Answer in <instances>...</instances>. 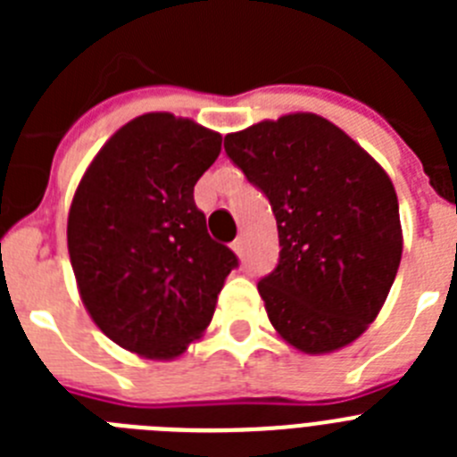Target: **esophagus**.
Returning <instances> with one entry per match:
<instances>
[{
  "label": "esophagus",
  "mask_w": 457,
  "mask_h": 457,
  "mask_svg": "<svg viewBox=\"0 0 457 457\" xmlns=\"http://www.w3.org/2000/svg\"><path fill=\"white\" fill-rule=\"evenodd\" d=\"M231 249L237 253V256H240V253L245 252V237H237V240H233Z\"/></svg>",
  "instance_id": "esophagus-1"
}]
</instances>
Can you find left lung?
I'll return each instance as SVG.
<instances>
[{
    "mask_svg": "<svg viewBox=\"0 0 457 457\" xmlns=\"http://www.w3.org/2000/svg\"><path fill=\"white\" fill-rule=\"evenodd\" d=\"M224 148L277 217L278 263L258 293L278 337L304 354L357 341L403 256L398 196L385 169L311 112L231 132Z\"/></svg>",
    "mask_w": 457,
    "mask_h": 457,
    "instance_id": "1",
    "label": "left lung"
}]
</instances>
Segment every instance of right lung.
Segmentation results:
<instances>
[{"label": "right lung", "instance_id": "right-lung-1", "mask_svg": "<svg viewBox=\"0 0 457 457\" xmlns=\"http://www.w3.org/2000/svg\"><path fill=\"white\" fill-rule=\"evenodd\" d=\"M221 135L151 112L109 137L68 212V253L84 309L116 345L176 359L204 337L237 258L210 237L194 185Z\"/></svg>", "mask_w": 457, "mask_h": 457}]
</instances>
